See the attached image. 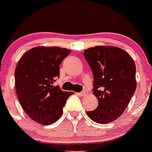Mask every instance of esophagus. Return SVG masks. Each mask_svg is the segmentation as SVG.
Segmentation results:
<instances>
[{
    "label": "esophagus",
    "mask_w": 152,
    "mask_h": 152,
    "mask_svg": "<svg viewBox=\"0 0 152 152\" xmlns=\"http://www.w3.org/2000/svg\"><path fill=\"white\" fill-rule=\"evenodd\" d=\"M77 94H78L79 96H84V95L86 94V92H85V91H80V92H79Z\"/></svg>",
    "instance_id": "esophagus-1"
}]
</instances>
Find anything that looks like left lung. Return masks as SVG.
<instances>
[{
    "mask_svg": "<svg viewBox=\"0 0 152 152\" xmlns=\"http://www.w3.org/2000/svg\"><path fill=\"white\" fill-rule=\"evenodd\" d=\"M93 75L98 107L87 112L98 124L115 120L124 112L136 89L135 64L131 56L115 46H96L84 52Z\"/></svg>",
    "mask_w": 152,
    "mask_h": 152,
    "instance_id": "left-lung-1",
    "label": "left lung"
}]
</instances>
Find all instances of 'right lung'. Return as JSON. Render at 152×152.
Returning a JSON list of instances; mask_svg holds the SVG:
<instances>
[{
    "mask_svg": "<svg viewBox=\"0 0 152 152\" xmlns=\"http://www.w3.org/2000/svg\"><path fill=\"white\" fill-rule=\"evenodd\" d=\"M71 51L59 47H36L22 56L15 69L19 102L32 120L43 125L57 121L72 92L62 91L54 82L60 64Z\"/></svg>",
    "mask_w": 152,
    "mask_h": 152,
    "instance_id": "right-lung-1",
    "label": "right lung"
}]
</instances>
